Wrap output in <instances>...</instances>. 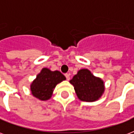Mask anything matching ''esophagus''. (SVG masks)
<instances>
[{"instance_id":"1","label":"esophagus","mask_w":134,"mask_h":134,"mask_svg":"<svg viewBox=\"0 0 134 134\" xmlns=\"http://www.w3.org/2000/svg\"><path fill=\"white\" fill-rule=\"evenodd\" d=\"M65 76H66V79H67L68 81H69V80H70V75H69V74H65Z\"/></svg>"}]
</instances>
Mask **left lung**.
Wrapping results in <instances>:
<instances>
[{"label": "left lung", "instance_id": "8db88e82", "mask_svg": "<svg viewBox=\"0 0 134 134\" xmlns=\"http://www.w3.org/2000/svg\"><path fill=\"white\" fill-rule=\"evenodd\" d=\"M70 83L74 86L78 98L83 101H95L104 92L103 81L94 76L88 69L79 71L70 81Z\"/></svg>", "mask_w": 134, "mask_h": 134}]
</instances>
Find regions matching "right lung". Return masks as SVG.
<instances>
[{"mask_svg": "<svg viewBox=\"0 0 134 134\" xmlns=\"http://www.w3.org/2000/svg\"><path fill=\"white\" fill-rule=\"evenodd\" d=\"M64 80L66 77L60 71H51L48 68H43L31 83V93L40 100H48L51 97L55 86Z\"/></svg>", "mask_w": 134, "mask_h": 134, "instance_id": "add662e5", "label": "right lung"}]
</instances>
